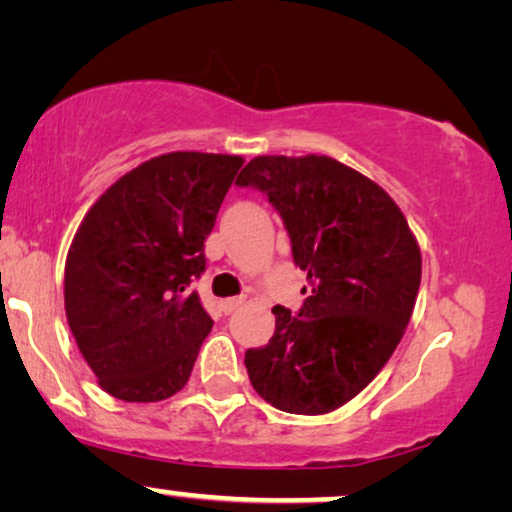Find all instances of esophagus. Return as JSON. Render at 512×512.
Wrapping results in <instances>:
<instances>
[{"instance_id": "1", "label": "esophagus", "mask_w": 512, "mask_h": 512, "mask_svg": "<svg viewBox=\"0 0 512 512\" xmlns=\"http://www.w3.org/2000/svg\"><path fill=\"white\" fill-rule=\"evenodd\" d=\"M242 303H244V296H235V298H226V300H221L219 307H221V312H223V314H230V312H235L237 307H240Z\"/></svg>"}]
</instances>
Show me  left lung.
I'll return each mask as SVG.
<instances>
[{
    "mask_svg": "<svg viewBox=\"0 0 512 512\" xmlns=\"http://www.w3.org/2000/svg\"><path fill=\"white\" fill-rule=\"evenodd\" d=\"M235 184L268 195L310 282L298 314L277 305L268 345L244 354L251 387L293 415L338 410L403 338L422 282L415 235L387 191L328 156H258Z\"/></svg>",
    "mask_w": 512,
    "mask_h": 512,
    "instance_id": "obj_1",
    "label": "left lung"
}]
</instances>
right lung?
<instances>
[{
    "instance_id": "1",
    "label": "right lung",
    "mask_w": 512,
    "mask_h": 512,
    "mask_svg": "<svg viewBox=\"0 0 512 512\" xmlns=\"http://www.w3.org/2000/svg\"><path fill=\"white\" fill-rule=\"evenodd\" d=\"M244 160L174 151L123 174L90 207L65 263V312L100 387L128 403L184 389L214 321L193 282Z\"/></svg>"
}]
</instances>
